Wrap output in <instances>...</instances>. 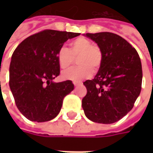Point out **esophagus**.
I'll return each instance as SVG.
<instances>
[{"mask_svg":"<svg viewBox=\"0 0 153 153\" xmlns=\"http://www.w3.org/2000/svg\"><path fill=\"white\" fill-rule=\"evenodd\" d=\"M74 85L75 87L80 86V85H82V83L81 82H74Z\"/></svg>","mask_w":153,"mask_h":153,"instance_id":"34e87169","label":"esophagus"}]
</instances>
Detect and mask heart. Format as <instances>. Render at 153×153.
<instances>
[{
    "label": "heart",
    "instance_id": "heart-1",
    "mask_svg": "<svg viewBox=\"0 0 153 153\" xmlns=\"http://www.w3.org/2000/svg\"><path fill=\"white\" fill-rule=\"evenodd\" d=\"M68 47H60L56 53L59 66L65 70L72 65L74 58H77L79 66L74 67L62 73L64 79L80 82L93 75V69L97 70L102 64V55L100 48L93 45L91 41L85 38H78L70 43Z\"/></svg>",
    "mask_w": 153,
    "mask_h": 153
}]
</instances>
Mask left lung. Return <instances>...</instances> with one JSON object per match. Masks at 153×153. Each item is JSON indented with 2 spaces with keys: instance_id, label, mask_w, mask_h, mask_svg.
Segmentation results:
<instances>
[{
  "instance_id": "8db88e82",
  "label": "left lung",
  "mask_w": 153,
  "mask_h": 153,
  "mask_svg": "<svg viewBox=\"0 0 153 153\" xmlns=\"http://www.w3.org/2000/svg\"><path fill=\"white\" fill-rule=\"evenodd\" d=\"M83 35L97 44L102 55L96 76L83 83L84 114L93 122L112 124L131 111L140 94L141 60L137 51L119 35L109 32Z\"/></svg>"
}]
</instances>
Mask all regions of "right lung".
<instances>
[{
  "mask_svg": "<svg viewBox=\"0 0 153 153\" xmlns=\"http://www.w3.org/2000/svg\"><path fill=\"white\" fill-rule=\"evenodd\" d=\"M77 33L47 29L29 36L16 47L10 65V88L19 111L31 121L45 122L60 111L72 81L55 83L60 74L58 49Z\"/></svg>",
  "mask_w": 153,
  "mask_h": 153,
  "instance_id": "add662e5",
  "label": "right lung"
}]
</instances>
